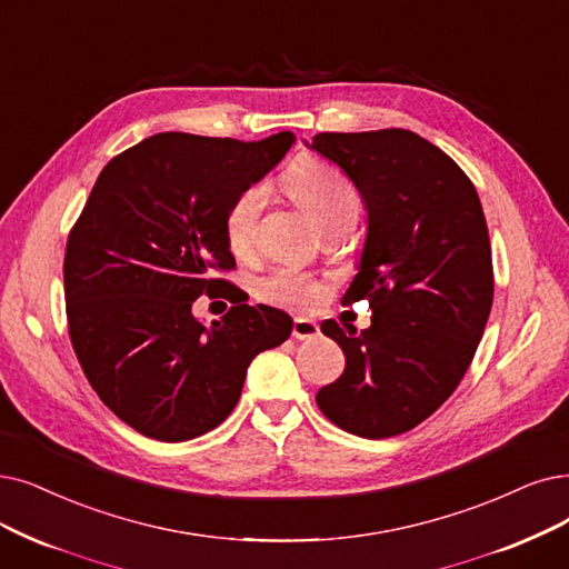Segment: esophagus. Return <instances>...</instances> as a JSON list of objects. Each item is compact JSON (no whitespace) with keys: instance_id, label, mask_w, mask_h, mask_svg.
<instances>
[{"instance_id":"34e87169","label":"esophagus","mask_w":569,"mask_h":569,"mask_svg":"<svg viewBox=\"0 0 569 569\" xmlns=\"http://www.w3.org/2000/svg\"><path fill=\"white\" fill-rule=\"evenodd\" d=\"M291 336L297 340L315 338V336H320V325H317L315 320H308V317H297V320H293Z\"/></svg>"}]
</instances>
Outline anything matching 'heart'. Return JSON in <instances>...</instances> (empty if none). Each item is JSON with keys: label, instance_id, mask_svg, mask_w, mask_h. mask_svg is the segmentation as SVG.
<instances>
[{"label": "heart", "instance_id": "1", "mask_svg": "<svg viewBox=\"0 0 569 569\" xmlns=\"http://www.w3.org/2000/svg\"><path fill=\"white\" fill-rule=\"evenodd\" d=\"M284 187L322 229L355 226L359 217V198L350 181L312 158H303L284 174ZM263 206L266 187L252 184L242 189L226 208L223 236L236 254H247L254 247ZM259 297L276 306L308 310L320 301L322 287L301 272L278 270L259 284Z\"/></svg>", "mask_w": 569, "mask_h": 569}]
</instances>
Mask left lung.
Segmentation results:
<instances>
[{
    "label": "left lung",
    "instance_id": "1",
    "mask_svg": "<svg viewBox=\"0 0 569 569\" xmlns=\"http://www.w3.org/2000/svg\"><path fill=\"white\" fill-rule=\"evenodd\" d=\"M312 151L357 187L367 238L343 303L369 299L371 327L322 322L346 371L320 411L363 439L413 429L456 392L492 308V257L479 193L460 166L401 128L320 132Z\"/></svg>",
    "mask_w": 569,
    "mask_h": 569
}]
</instances>
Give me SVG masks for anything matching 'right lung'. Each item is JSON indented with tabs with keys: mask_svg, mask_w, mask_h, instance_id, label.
<instances>
[{
	"mask_svg": "<svg viewBox=\"0 0 569 569\" xmlns=\"http://www.w3.org/2000/svg\"><path fill=\"white\" fill-rule=\"evenodd\" d=\"M293 142L289 130L261 142L151 134L111 158L90 191L64 249L67 322L88 382L140 435L177 443L214 429L249 361L289 338L287 312L247 306L212 272L236 266L226 208ZM217 288L237 306L202 326L192 301Z\"/></svg>",
	"mask_w": 569,
	"mask_h": 569,
	"instance_id": "1",
	"label": "right lung"
}]
</instances>
